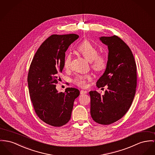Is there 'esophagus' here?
Returning a JSON list of instances; mask_svg holds the SVG:
<instances>
[{
    "mask_svg": "<svg viewBox=\"0 0 155 155\" xmlns=\"http://www.w3.org/2000/svg\"><path fill=\"white\" fill-rule=\"evenodd\" d=\"M87 93V92L86 91H83V90H82L81 91V94H86V93Z\"/></svg>",
    "mask_w": 155,
    "mask_h": 155,
    "instance_id": "obj_1",
    "label": "esophagus"
}]
</instances>
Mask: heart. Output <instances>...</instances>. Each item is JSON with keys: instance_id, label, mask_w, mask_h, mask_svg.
Wrapping results in <instances>:
<instances>
[{"instance_id": "1", "label": "heart", "mask_w": 155, "mask_h": 155, "mask_svg": "<svg viewBox=\"0 0 155 155\" xmlns=\"http://www.w3.org/2000/svg\"><path fill=\"white\" fill-rule=\"evenodd\" d=\"M76 50L87 61L91 62V66L93 69L98 72L103 71L107 66V59L106 57L99 54L97 48L92 43L87 41H83L80 43ZM71 63V55L69 53L66 54L63 59V66L64 69H68ZM92 80V76L90 74L81 75L78 74L73 79V82L79 87H85L87 81Z\"/></svg>"}]
</instances>
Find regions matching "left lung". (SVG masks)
<instances>
[{"mask_svg": "<svg viewBox=\"0 0 155 155\" xmlns=\"http://www.w3.org/2000/svg\"><path fill=\"white\" fill-rule=\"evenodd\" d=\"M99 39L107 46L109 53L105 71L96 86L107 85V90L103 95L89 92L91 114L94 122L106 125L121 119L132 104L137 85L136 64L130 49L118 36Z\"/></svg>", "mask_w": 155, "mask_h": 155, "instance_id": "8db88e82", "label": "left lung"}]
</instances>
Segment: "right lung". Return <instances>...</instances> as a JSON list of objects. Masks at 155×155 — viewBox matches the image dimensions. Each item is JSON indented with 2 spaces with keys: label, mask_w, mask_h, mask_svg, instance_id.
I'll list each match as a JSON object with an SVG mask.
<instances>
[{
  "label": "right lung",
  "mask_w": 155,
  "mask_h": 155,
  "mask_svg": "<svg viewBox=\"0 0 155 155\" xmlns=\"http://www.w3.org/2000/svg\"><path fill=\"white\" fill-rule=\"evenodd\" d=\"M79 37L76 34L51 35L41 45L31 64L28 83L34 109L41 120L53 126L69 121L74 101L80 94L74 87H68L64 93L56 88L65 52Z\"/></svg>",
  "instance_id": "right-lung-1"
}]
</instances>
